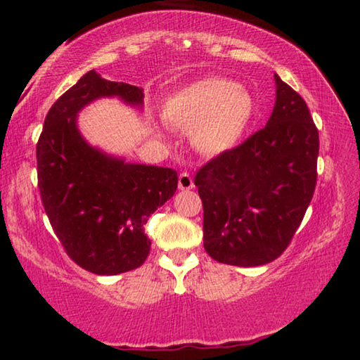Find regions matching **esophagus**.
<instances>
[{
  "mask_svg": "<svg viewBox=\"0 0 360 360\" xmlns=\"http://www.w3.org/2000/svg\"><path fill=\"white\" fill-rule=\"evenodd\" d=\"M179 188L180 190H191V188H193V179H191L190 174H186V172H184V174H180V176H179Z\"/></svg>",
  "mask_w": 360,
  "mask_h": 360,
  "instance_id": "34e87169",
  "label": "esophagus"
}]
</instances>
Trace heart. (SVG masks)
<instances>
[{
    "mask_svg": "<svg viewBox=\"0 0 360 360\" xmlns=\"http://www.w3.org/2000/svg\"><path fill=\"white\" fill-rule=\"evenodd\" d=\"M255 115L249 91L229 78L193 82L167 98L162 116L172 126L191 131V144L205 155L224 154L238 146Z\"/></svg>",
    "mask_w": 360,
    "mask_h": 360,
    "instance_id": "1",
    "label": "heart"
}]
</instances>
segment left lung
Returning a JSON list of instances; mask_svg holds the SVG:
<instances>
[{"label":"left lung","instance_id":"left-lung-1","mask_svg":"<svg viewBox=\"0 0 360 360\" xmlns=\"http://www.w3.org/2000/svg\"><path fill=\"white\" fill-rule=\"evenodd\" d=\"M275 85L267 126L195 176L205 249L221 264L257 267L280 257L313 198L318 129L303 98L277 73Z\"/></svg>","mask_w":360,"mask_h":360}]
</instances>
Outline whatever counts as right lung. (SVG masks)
I'll use <instances>...</instances> for the list:
<instances>
[{
    "instance_id": "1",
    "label": "right lung",
    "mask_w": 360,
    "mask_h": 360,
    "mask_svg": "<svg viewBox=\"0 0 360 360\" xmlns=\"http://www.w3.org/2000/svg\"><path fill=\"white\" fill-rule=\"evenodd\" d=\"M106 96L144 103L142 88L90 70L53 103L36 147L39 191L53 233L73 262L96 275L144 264L150 250L144 224L179 184L174 169L129 164L83 139L78 111Z\"/></svg>"
}]
</instances>
